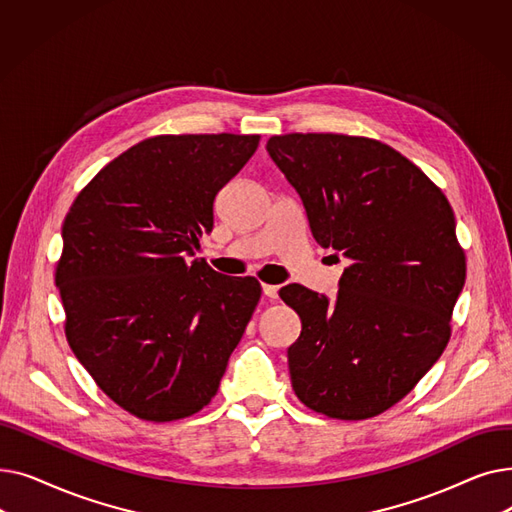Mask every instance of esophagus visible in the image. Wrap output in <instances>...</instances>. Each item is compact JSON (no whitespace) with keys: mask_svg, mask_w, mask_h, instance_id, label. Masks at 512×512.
Here are the masks:
<instances>
[{"mask_svg":"<svg viewBox=\"0 0 512 512\" xmlns=\"http://www.w3.org/2000/svg\"><path fill=\"white\" fill-rule=\"evenodd\" d=\"M263 294L267 299H278V286L276 284H263Z\"/></svg>","mask_w":512,"mask_h":512,"instance_id":"obj_1","label":"esophagus"}]
</instances>
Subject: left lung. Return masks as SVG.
Here are the masks:
<instances>
[{
  "label": "left lung",
  "instance_id": "obj_1",
  "mask_svg": "<svg viewBox=\"0 0 512 512\" xmlns=\"http://www.w3.org/2000/svg\"><path fill=\"white\" fill-rule=\"evenodd\" d=\"M265 149L299 193L313 238L351 261L334 303L301 284L280 290L303 326L288 348L292 390L332 419L380 415L450 340L467 274L452 207L413 161L375 139L292 132Z\"/></svg>",
  "mask_w": 512,
  "mask_h": 512
}]
</instances>
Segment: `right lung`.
<instances>
[{
  "instance_id": "obj_1",
  "label": "right lung",
  "mask_w": 512,
  "mask_h": 512,
  "mask_svg": "<svg viewBox=\"0 0 512 512\" xmlns=\"http://www.w3.org/2000/svg\"><path fill=\"white\" fill-rule=\"evenodd\" d=\"M259 134H159L110 161L74 199L56 267L72 353L130 415L201 411L259 303L261 284L188 259L213 201Z\"/></svg>"
}]
</instances>
